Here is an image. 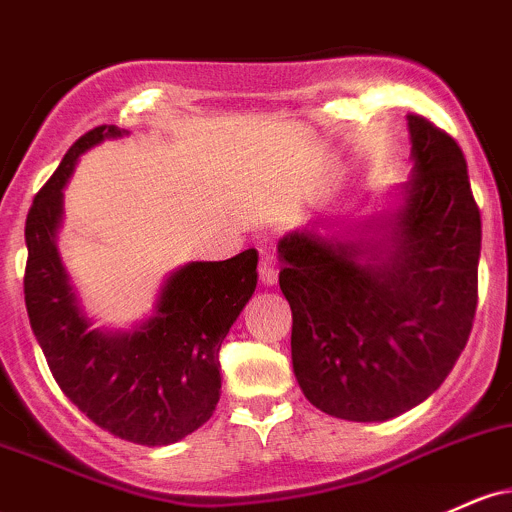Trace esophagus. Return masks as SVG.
<instances>
[{
    "instance_id": "obj_1",
    "label": "esophagus",
    "mask_w": 512,
    "mask_h": 512,
    "mask_svg": "<svg viewBox=\"0 0 512 512\" xmlns=\"http://www.w3.org/2000/svg\"><path fill=\"white\" fill-rule=\"evenodd\" d=\"M277 279H279L277 260L265 252V255L260 257V282L265 286H272V284H277Z\"/></svg>"
}]
</instances>
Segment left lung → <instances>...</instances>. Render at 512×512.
<instances>
[{
    "mask_svg": "<svg viewBox=\"0 0 512 512\" xmlns=\"http://www.w3.org/2000/svg\"><path fill=\"white\" fill-rule=\"evenodd\" d=\"M413 174L393 209L313 221L277 243L291 306V364L323 413L381 423L423 403L471 333L481 216L445 131L408 116Z\"/></svg>",
    "mask_w": 512,
    "mask_h": 512,
    "instance_id": "1",
    "label": "left lung"
}]
</instances>
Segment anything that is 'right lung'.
Returning <instances> with one entry per match:
<instances>
[{"mask_svg":"<svg viewBox=\"0 0 512 512\" xmlns=\"http://www.w3.org/2000/svg\"><path fill=\"white\" fill-rule=\"evenodd\" d=\"M119 126H99L67 150L26 218V311L63 393L99 428L162 447L192 435L221 398L218 350L257 286V250L187 262L165 279L153 313L131 330L94 328L58 247L63 189L80 155Z\"/></svg>","mask_w":512,"mask_h":512,"instance_id":"obj_1","label":"right lung"}]
</instances>
